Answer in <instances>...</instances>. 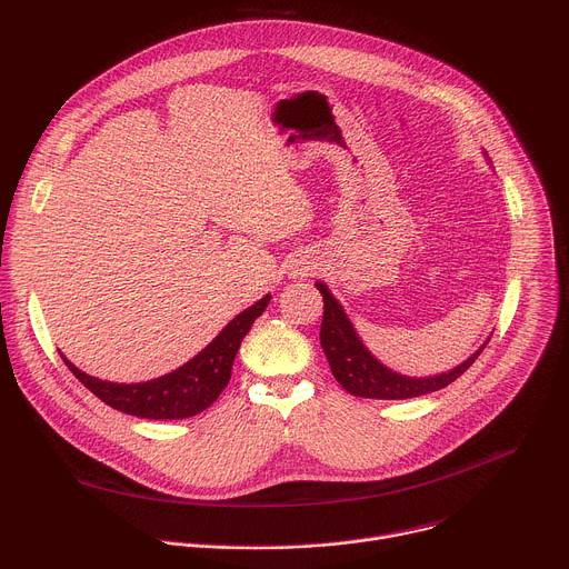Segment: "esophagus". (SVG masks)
<instances>
[{"label":"esophagus","mask_w":569,"mask_h":569,"mask_svg":"<svg viewBox=\"0 0 569 569\" xmlns=\"http://www.w3.org/2000/svg\"><path fill=\"white\" fill-rule=\"evenodd\" d=\"M312 270V266H308V263H301L299 268H297V272H295V277H306L308 272Z\"/></svg>","instance_id":"obj_1"}]
</instances>
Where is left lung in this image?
<instances>
[{
	"instance_id": "obj_1",
	"label": "left lung",
	"mask_w": 569,
	"mask_h": 569,
	"mask_svg": "<svg viewBox=\"0 0 569 569\" xmlns=\"http://www.w3.org/2000/svg\"><path fill=\"white\" fill-rule=\"evenodd\" d=\"M486 161L491 164L489 154L483 152ZM317 290L323 297V319H321V331H319V342L323 349V356H327L331 371L336 380L353 396L360 398H378V400H405V398H417L426 396L432 391H439L455 382L468 367L477 360V356L483 351V347L489 345L491 336L486 338V342L461 365L435 373V376H405L398 373L389 367H385L362 342L358 336L351 317L347 315L345 306L333 297L329 286L323 281H315Z\"/></svg>"
}]
</instances>
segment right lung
<instances>
[{"mask_svg":"<svg viewBox=\"0 0 569 569\" xmlns=\"http://www.w3.org/2000/svg\"><path fill=\"white\" fill-rule=\"evenodd\" d=\"M272 295L268 292L257 303L238 312L227 327L189 362L152 380L143 382H110L80 371L64 356L69 371L97 393L110 408L139 419H189L207 410L220 396L231 378V365L242 338L252 329L257 317L263 315Z\"/></svg>","mask_w":569,"mask_h":569,"instance_id":"1","label":"right lung"}]
</instances>
